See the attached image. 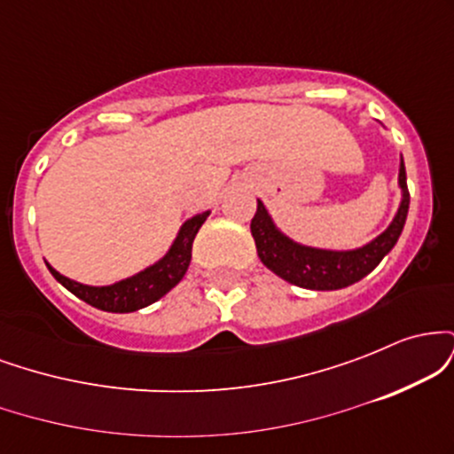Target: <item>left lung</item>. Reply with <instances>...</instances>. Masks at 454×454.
<instances>
[{"label": "left lung", "mask_w": 454, "mask_h": 454, "mask_svg": "<svg viewBox=\"0 0 454 454\" xmlns=\"http://www.w3.org/2000/svg\"><path fill=\"white\" fill-rule=\"evenodd\" d=\"M401 200L393 222L376 239L354 249H322L290 239L275 223L262 200H258L252 220V237L256 241L258 258L269 270L288 284L307 290H340L356 284L382 262L399 241L410 209V192L405 181L403 158L399 161Z\"/></svg>", "instance_id": "obj_1"}]
</instances>
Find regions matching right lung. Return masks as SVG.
I'll use <instances>...</instances> for the list:
<instances>
[{
	"label": "right lung",
	"instance_id": "obj_1",
	"mask_svg": "<svg viewBox=\"0 0 454 454\" xmlns=\"http://www.w3.org/2000/svg\"><path fill=\"white\" fill-rule=\"evenodd\" d=\"M211 211L196 213L194 217L181 223L179 232H176L175 241L166 249V254L147 269L138 270V273L129 275L126 279H119L108 286H90L74 281L59 270H55L46 262L51 275L59 281L64 288L70 290L72 294L78 296L81 301L98 307L102 311H111V314H129V311H138L155 301L161 299L166 293L175 288L181 279H184L187 267L192 260V243H194L196 232L200 231L202 223L207 222Z\"/></svg>",
	"mask_w": 454,
	"mask_h": 454
}]
</instances>
